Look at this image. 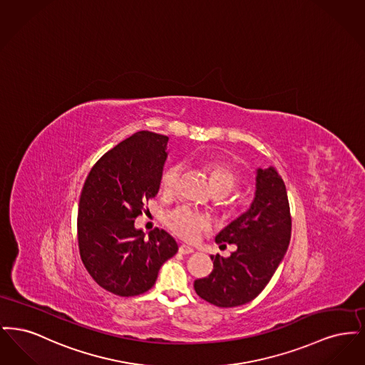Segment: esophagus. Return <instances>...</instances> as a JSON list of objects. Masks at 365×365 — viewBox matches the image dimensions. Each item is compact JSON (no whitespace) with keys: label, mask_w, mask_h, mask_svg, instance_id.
Here are the masks:
<instances>
[{"label":"esophagus","mask_w":365,"mask_h":365,"mask_svg":"<svg viewBox=\"0 0 365 365\" xmlns=\"http://www.w3.org/2000/svg\"><path fill=\"white\" fill-rule=\"evenodd\" d=\"M179 252H180L182 255H191V253L194 252V249L190 247V246H187V245H180V246H179Z\"/></svg>","instance_id":"1"}]
</instances>
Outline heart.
Masks as SVG:
<instances>
[{
    "label": "heart",
    "mask_w": 365,
    "mask_h": 365,
    "mask_svg": "<svg viewBox=\"0 0 365 365\" xmlns=\"http://www.w3.org/2000/svg\"><path fill=\"white\" fill-rule=\"evenodd\" d=\"M205 171L210 178L212 187L219 197H226L238 186L240 176L223 163L207 161L204 165ZM182 176V165L173 164L167 167L160 178L161 192L173 198L179 191V183ZM167 227L185 241H195L202 231L210 228V219L207 215L200 213L189 207H180L175 209L165 216Z\"/></svg>",
    "instance_id": "obj_1"
}]
</instances>
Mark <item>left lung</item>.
Returning a JSON list of instances; mask_svg holds the SVG:
<instances>
[{
	"instance_id": "1",
	"label": "left lung",
	"mask_w": 365,
	"mask_h": 365,
	"mask_svg": "<svg viewBox=\"0 0 365 365\" xmlns=\"http://www.w3.org/2000/svg\"><path fill=\"white\" fill-rule=\"evenodd\" d=\"M256 180L250 209L215 240L222 249L235 243L237 250L227 259L210 256L212 272L194 282L195 293L219 308L240 307L260 294L290 243L292 215L284 182L272 167L259 168Z\"/></svg>"
}]
</instances>
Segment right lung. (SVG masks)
Here are the masks:
<instances>
[{"label":"right lung","instance_id":"1","mask_svg":"<svg viewBox=\"0 0 365 365\" xmlns=\"http://www.w3.org/2000/svg\"><path fill=\"white\" fill-rule=\"evenodd\" d=\"M168 137L139 131L108 150L90 170L78 208V245L90 277L109 293L143 294L160 267L178 252L174 238L155 228L145 237L134 222L156 197Z\"/></svg>","mask_w":365,"mask_h":365}]
</instances>
